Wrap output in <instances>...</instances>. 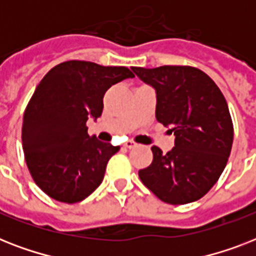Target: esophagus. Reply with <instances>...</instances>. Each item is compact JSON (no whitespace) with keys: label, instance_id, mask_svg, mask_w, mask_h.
I'll use <instances>...</instances> for the list:
<instances>
[{"label":"esophagus","instance_id":"esophagus-1","mask_svg":"<svg viewBox=\"0 0 256 256\" xmlns=\"http://www.w3.org/2000/svg\"><path fill=\"white\" fill-rule=\"evenodd\" d=\"M124 146L126 148H136V142H134V140H126Z\"/></svg>","mask_w":256,"mask_h":256}]
</instances>
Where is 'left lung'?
<instances>
[{"mask_svg": "<svg viewBox=\"0 0 256 256\" xmlns=\"http://www.w3.org/2000/svg\"><path fill=\"white\" fill-rule=\"evenodd\" d=\"M156 88V120L170 126L175 146L164 154L152 146V162L138 171L148 190L166 203L186 204L206 195L226 168L234 126L222 92L192 66L132 68Z\"/></svg>", "mask_w": 256, "mask_h": 256, "instance_id": "1", "label": "left lung"}]
</instances>
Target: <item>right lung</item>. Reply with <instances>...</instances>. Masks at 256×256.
Here are the masks:
<instances>
[{"instance_id": "right-lung-1", "label": "right lung", "mask_w": 256, "mask_h": 256, "mask_svg": "<svg viewBox=\"0 0 256 256\" xmlns=\"http://www.w3.org/2000/svg\"><path fill=\"white\" fill-rule=\"evenodd\" d=\"M132 77L124 66L66 61L36 88L24 112L22 148L32 178L50 198L81 202L102 183L120 146L88 136L86 122L100 116L108 88Z\"/></svg>"}]
</instances>
